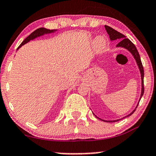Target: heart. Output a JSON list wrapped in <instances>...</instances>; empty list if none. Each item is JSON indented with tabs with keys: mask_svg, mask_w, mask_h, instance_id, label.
I'll return each instance as SVG.
<instances>
[{
	"mask_svg": "<svg viewBox=\"0 0 156 156\" xmlns=\"http://www.w3.org/2000/svg\"><path fill=\"white\" fill-rule=\"evenodd\" d=\"M105 45V39L102 36H100L98 38L96 39L95 44H94V46H95L96 49L98 50V51H101L103 48H104Z\"/></svg>",
	"mask_w": 156,
	"mask_h": 156,
	"instance_id": "b5f03b06",
	"label": "heart"
}]
</instances>
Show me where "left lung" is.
Returning <instances> with one entry per match:
<instances>
[{
    "label": "left lung",
    "instance_id": "8db88e82",
    "mask_svg": "<svg viewBox=\"0 0 156 156\" xmlns=\"http://www.w3.org/2000/svg\"><path fill=\"white\" fill-rule=\"evenodd\" d=\"M105 30H106L107 33H108V34L109 35V37H110L111 40H116V39H118V40L119 41V43L117 44V47L124 48H125V49H127L128 51H130V53H131V54L133 55L134 58L136 59V63L138 64V67H139V70H140L141 77V97H140V100H141V97L143 96V94H144V68H143L142 63H141L140 55H139V52H138L136 48V46L134 45V44L133 43V42H132L129 39L125 38V36L123 35L122 34L119 33V32H118L117 31H116V30H114V28H111V27H109L108 26H105ZM138 105H137V106H138ZM137 106L136 107V108H137ZM136 108L134 109L133 112L130 113V114H128V116H126V117H129V116L131 115V114H133V112H135ZM95 117H98L97 116H95ZM125 117H123V118H125ZM98 118L99 119H101V118H99V117H98ZM119 119H116V120H111V121L110 120H108V121L103 120V119H101V120H103L104 122H114L119 121Z\"/></svg>",
    "mask_w": 156,
    "mask_h": 156
}]
</instances>
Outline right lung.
<instances>
[{
    "label": "right lung",
    "mask_w": 156,
    "mask_h": 156,
    "mask_svg": "<svg viewBox=\"0 0 156 156\" xmlns=\"http://www.w3.org/2000/svg\"><path fill=\"white\" fill-rule=\"evenodd\" d=\"M55 31H56V30H49V29H47V28H38V29L35 30L34 32H32L31 34L28 36L27 38L25 39L22 43L20 44L19 47L17 48V50H18L20 47H22L23 44H25L26 43H27V42H29L30 40H33L34 39L37 38V37H40V36H42L44 34H47L53 33V32H54Z\"/></svg>",
    "instance_id": "obj_1"
}]
</instances>
